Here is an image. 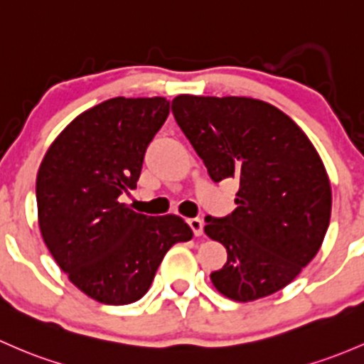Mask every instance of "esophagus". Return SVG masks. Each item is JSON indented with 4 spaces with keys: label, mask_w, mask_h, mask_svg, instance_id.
<instances>
[{
    "label": "esophagus",
    "mask_w": 364,
    "mask_h": 364,
    "mask_svg": "<svg viewBox=\"0 0 364 364\" xmlns=\"http://www.w3.org/2000/svg\"><path fill=\"white\" fill-rule=\"evenodd\" d=\"M188 225L193 230L195 237H202V233H204V221H202L200 218H190Z\"/></svg>",
    "instance_id": "obj_1"
}]
</instances>
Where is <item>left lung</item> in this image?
I'll list each match as a JSON object with an SVG mask.
<instances>
[{
  "label": "left lung",
  "mask_w": 364,
  "mask_h": 364,
  "mask_svg": "<svg viewBox=\"0 0 364 364\" xmlns=\"http://www.w3.org/2000/svg\"><path fill=\"white\" fill-rule=\"evenodd\" d=\"M172 114L214 183L237 178V209L205 216L204 232L227 247L214 288L235 301L269 296L317 255L331 214L323 160L304 131L269 102L178 95Z\"/></svg>",
  "instance_id": "8db88e82"
}]
</instances>
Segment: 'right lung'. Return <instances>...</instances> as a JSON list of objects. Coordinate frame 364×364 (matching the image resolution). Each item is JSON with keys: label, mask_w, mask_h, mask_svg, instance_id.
Listing matches in <instances>:
<instances>
[{"label": "right lung", "mask_w": 364, "mask_h": 364, "mask_svg": "<svg viewBox=\"0 0 364 364\" xmlns=\"http://www.w3.org/2000/svg\"><path fill=\"white\" fill-rule=\"evenodd\" d=\"M169 105L166 97H113L87 109L59 134L38 171L45 244L73 284L101 304L139 300L166 252L193 237L179 216H146L120 202L136 188Z\"/></svg>", "instance_id": "1"}]
</instances>
